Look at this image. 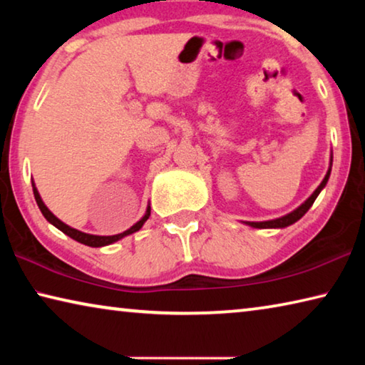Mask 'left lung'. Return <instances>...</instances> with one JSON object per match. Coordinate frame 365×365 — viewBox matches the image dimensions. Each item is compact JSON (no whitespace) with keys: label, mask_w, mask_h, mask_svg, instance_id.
Wrapping results in <instances>:
<instances>
[{"label":"left lung","mask_w":365,"mask_h":365,"mask_svg":"<svg viewBox=\"0 0 365 365\" xmlns=\"http://www.w3.org/2000/svg\"><path fill=\"white\" fill-rule=\"evenodd\" d=\"M330 165H331V163H330ZM330 172H331V169H329V172H327L325 178L322 180V183L319 185L317 190L314 191V193H312L311 196H309L307 200H306L304 202H302V205H301L298 209H294L293 212H289V214H287V215H283V217L274 219V220H265V222H246V225H251V227H255V228H283V227H288V225L294 224V222L299 220V219L302 217V215H304V214L309 211V207H311V206L314 205V201H316V197L319 196L320 191H322V188L325 187L327 182H329Z\"/></svg>","instance_id":"obj_1"}]
</instances>
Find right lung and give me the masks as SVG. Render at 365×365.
Returning a JSON list of instances; mask_svg holds the SVG:
<instances>
[{
  "label": "right lung",
  "instance_id": "1",
  "mask_svg": "<svg viewBox=\"0 0 365 365\" xmlns=\"http://www.w3.org/2000/svg\"><path fill=\"white\" fill-rule=\"evenodd\" d=\"M32 187H34V196H35L36 205H38L41 214L45 215V219L49 222V224H53L54 227L59 228L61 232L66 233L67 237H71L72 240H76V242L82 243V245H86V246H91V248H100V246H106V245H110V243H114V242H119L120 238L127 237V235H132V233H135V232H138L140 228L143 227L145 222L148 220V217H150V214H151V207L148 206V209H146V214H145L143 217H141V219L137 222V224L132 225V227L128 228V230H125V232L117 233V235H113V237H100V235L83 233V232H80V230H76V228H72V227H69V225H66L64 222H61V220L56 217V215H54V214H53L51 211H49V209L45 206V202L41 201L38 190L35 188V185H34V183H32Z\"/></svg>",
  "mask_w": 365,
  "mask_h": 365
}]
</instances>
